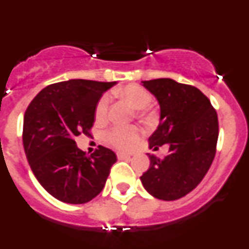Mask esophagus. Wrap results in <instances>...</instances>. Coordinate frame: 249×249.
<instances>
[{"mask_svg":"<svg viewBox=\"0 0 249 249\" xmlns=\"http://www.w3.org/2000/svg\"><path fill=\"white\" fill-rule=\"evenodd\" d=\"M117 157L120 158V160H129V158H131V155H128V153H124V152H118Z\"/></svg>","mask_w":249,"mask_h":249,"instance_id":"obj_1","label":"esophagus"}]
</instances>
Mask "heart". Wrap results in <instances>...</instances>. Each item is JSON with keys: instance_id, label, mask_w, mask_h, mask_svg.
I'll return each instance as SVG.
<instances>
[{"instance_id": "heart-1", "label": "heart", "mask_w": 249, "mask_h": 249, "mask_svg": "<svg viewBox=\"0 0 249 249\" xmlns=\"http://www.w3.org/2000/svg\"><path fill=\"white\" fill-rule=\"evenodd\" d=\"M116 93L126 98L135 108L142 109L146 108L147 106L152 102V94L148 89L136 83L124 86L123 89H116ZM111 103L109 94H103L98 100L96 106V117L102 120L107 116ZM142 114H147L146 109H142ZM141 132L136 126H113L105 132L103 138L108 144L116 147V148L126 149L129 148L136 141L140 138Z\"/></svg>"}]
</instances>
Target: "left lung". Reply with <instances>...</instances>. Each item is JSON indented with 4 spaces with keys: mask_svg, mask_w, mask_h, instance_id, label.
Instances as JSON below:
<instances>
[{
    "mask_svg": "<svg viewBox=\"0 0 249 249\" xmlns=\"http://www.w3.org/2000/svg\"><path fill=\"white\" fill-rule=\"evenodd\" d=\"M157 97L160 120L149 137V148L169 147L168 155H149V168L141 181L152 196L175 201L201 183L215 156L218 117L206 94L197 87L171 78L143 81Z\"/></svg>",
    "mask_w": 249,
    "mask_h": 249,
    "instance_id": "left-lung-1",
    "label": "left lung"
}]
</instances>
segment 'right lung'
I'll return each instance as SVG.
<instances>
[{
    "mask_svg": "<svg viewBox=\"0 0 249 249\" xmlns=\"http://www.w3.org/2000/svg\"><path fill=\"white\" fill-rule=\"evenodd\" d=\"M114 82L70 80L47 86L28 105L23 118V147L31 169L54 198L82 204L105 187L112 149L98 146L89 156L74 138L91 135L98 100Z\"/></svg>",
    "mask_w": 249,
    "mask_h": 249,
    "instance_id": "right-lung-1",
    "label": "right lung"
}]
</instances>
